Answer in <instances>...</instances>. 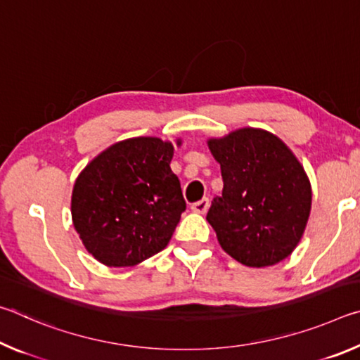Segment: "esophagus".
<instances>
[{"instance_id": "34e87169", "label": "esophagus", "mask_w": 360, "mask_h": 360, "mask_svg": "<svg viewBox=\"0 0 360 360\" xmlns=\"http://www.w3.org/2000/svg\"><path fill=\"white\" fill-rule=\"evenodd\" d=\"M210 208V198H202L198 200V202L192 203V211L198 212V214H205L206 211Z\"/></svg>"}]
</instances>
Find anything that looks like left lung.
I'll return each mask as SVG.
<instances>
[{"mask_svg": "<svg viewBox=\"0 0 360 360\" xmlns=\"http://www.w3.org/2000/svg\"><path fill=\"white\" fill-rule=\"evenodd\" d=\"M224 188L206 214L219 245L246 266H270L294 251L311 211L300 162L278 136L241 129L210 139Z\"/></svg>", "mask_w": 360, "mask_h": 360, "instance_id": "8db88e82", "label": "left lung"}]
</instances>
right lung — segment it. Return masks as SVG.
Masks as SVG:
<instances>
[{
    "label": "right lung",
    "instance_id": "add662e5",
    "mask_svg": "<svg viewBox=\"0 0 360 360\" xmlns=\"http://www.w3.org/2000/svg\"><path fill=\"white\" fill-rule=\"evenodd\" d=\"M173 150L158 138H130L101 152L79 174L72 224L101 264L133 266L172 240L186 211L179 179L169 168Z\"/></svg>",
    "mask_w": 360,
    "mask_h": 360
}]
</instances>
